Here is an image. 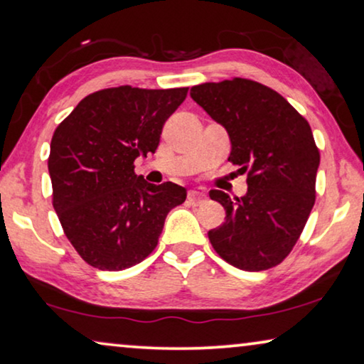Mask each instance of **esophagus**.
<instances>
[{
    "label": "esophagus",
    "instance_id": "34e87169",
    "mask_svg": "<svg viewBox=\"0 0 364 364\" xmlns=\"http://www.w3.org/2000/svg\"><path fill=\"white\" fill-rule=\"evenodd\" d=\"M205 198V193L200 191H188V200L191 202H200Z\"/></svg>",
    "mask_w": 364,
    "mask_h": 364
}]
</instances>
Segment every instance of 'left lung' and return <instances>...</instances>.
<instances>
[{"label": "left lung", "instance_id": "obj_1", "mask_svg": "<svg viewBox=\"0 0 364 364\" xmlns=\"http://www.w3.org/2000/svg\"><path fill=\"white\" fill-rule=\"evenodd\" d=\"M191 97L225 127L232 144L228 161L248 172V191L240 198L210 191L212 200L225 208V222L208 232V240L240 270L278 265L315 205L320 152L310 124L285 97L250 79L193 86Z\"/></svg>", "mask_w": 364, "mask_h": 364}]
</instances>
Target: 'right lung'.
<instances>
[{
    "instance_id": "obj_1",
    "label": "right lung",
    "mask_w": 364,
    "mask_h": 364,
    "mask_svg": "<svg viewBox=\"0 0 364 364\" xmlns=\"http://www.w3.org/2000/svg\"><path fill=\"white\" fill-rule=\"evenodd\" d=\"M187 87L102 89L59 124L48 159L53 207L76 252L99 270L137 265L157 247L164 222L186 187L154 186L134 161L156 152L164 122Z\"/></svg>"
}]
</instances>
